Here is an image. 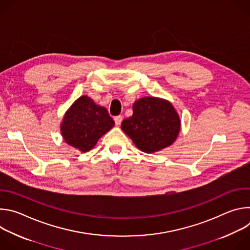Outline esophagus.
<instances>
[{
    "label": "esophagus",
    "instance_id": "34e87169",
    "mask_svg": "<svg viewBox=\"0 0 250 250\" xmlns=\"http://www.w3.org/2000/svg\"><path fill=\"white\" fill-rule=\"evenodd\" d=\"M114 121H115V124L117 125H121V123L123 122V116H117V117H115L114 118Z\"/></svg>",
    "mask_w": 250,
    "mask_h": 250
}]
</instances>
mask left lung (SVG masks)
<instances>
[{"mask_svg":"<svg viewBox=\"0 0 250 250\" xmlns=\"http://www.w3.org/2000/svg\"><path fill=\"white\" fill-rule=\"evenodd\" d=\"M133 114L122 123V129L146 153L171 146L180 131V119L165 100L146 97L132 105Z\"/></svg>","mask_w":250,"mask_h":250,"instance_id":"8db88e82","label":"left lung"}]
</instances>
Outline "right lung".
<instances>
[{"mask_svg":"<svg viewBox=\"0 0 250 250\" xmlns=\"http://www.w3.org/2000/svg\"><path fill=\"white\" fill-rule=\"evenodd\" d=\"M114 125V120L104 106L96 104L87 96H82L66 113L61 131L68 145L86 152Z\"/></svg>","mask_w":250,"mask_h":250,"instance_id":"right-lung-1","label":"right lung"}]
</instances>
